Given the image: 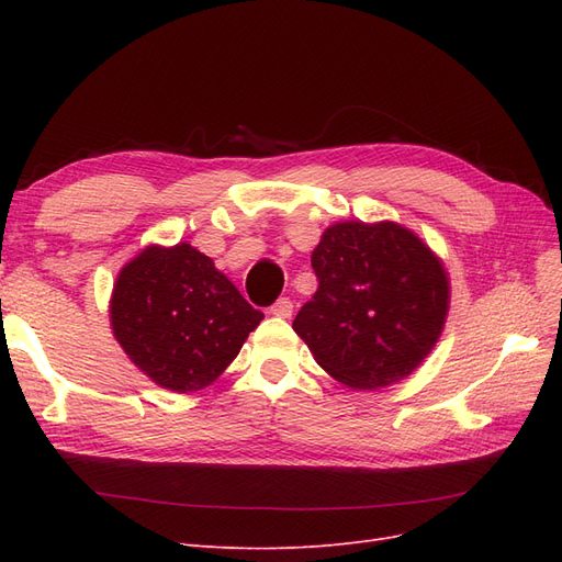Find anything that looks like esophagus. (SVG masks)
<instances>
[{
	"label": "esophagus",
	"instance_id": "obj_1",
	"mask_svg": "<svg viewBox=\"0 0 562 562\" xmlns=\"http://www.w3.org/2000/svg\"><path fill=\"white\" fill-rule=\"evenodd\" d=\"M269 312L279 316V318H288L293 314V300L291 297H279L274 304H271Z\"/></svg>",
	"mask_w": 562,
	"mask_h": 562
}]
</instances>
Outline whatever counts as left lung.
<instances>
[{
	"mask_svg": "<svg viewBox=\"0 0 562 562\" xmlns=\"http://www.w3.org/2000/svg\"><path fill=\"white\" fill-rule=\"evenodd\" d=\"M312 267L318 291L293 328L337 382L389 386L434 349L448 314V279L413 232L394 223L333 225Z\"/></svg>",
	"mask_w": 562,
	"mask_h": 562,
	"instance_id": "obj_1",
	"label": "left lung"
}]
</instances>
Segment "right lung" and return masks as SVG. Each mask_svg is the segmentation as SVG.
<instances>
[{
  "label": "right lung",
  "instance_id": "add662e5",
  "mask_svg": "<svg viewBox=\"0 0 562 562\" xmlns=\"http://www.w3.org/2000/svg\"><path fill=\"white\" fill-rule=\"evenodd\" d=\"M110 314L128 359L178 394L223 375L265 318L190 244L151 246L131 260L116 279Z\"/></svg>",
  "mask_w": 562,
  "mask_h": 562
}]
</instances>
